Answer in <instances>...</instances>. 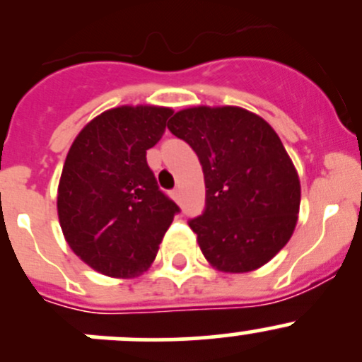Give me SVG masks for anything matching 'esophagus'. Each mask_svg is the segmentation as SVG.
I'll return each instance as SVG.
<instances>
[{"label": "esophagus", "mask_w": 362, "mask_h": 362, "mask_svg": "<svg viewBox=\"0 0 362 362\" xmlns=\"http://www.w3.org/2000/svg\"><path fill=\"white\" fill-rule=\"evenodd\" d=\"M171 198H173L175 202H180V189H175V191H171Z\"/></svg>", "instance_id": "1"}]
</instances>
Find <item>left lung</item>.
Instances as JSON below:
<instances>
[{
  "label": "left lung",
  "mask_w": 362,
  "mask_h": 362,
  "mask_svg": "<svg viewBox=\"0 0 362 362\" xmlns=\"http://www.w3.org/2000/svg\"><path fill=\"white\" fill-rule=\"evenodd\" d=\"M168 129L192 147L204 175V211L189 222L204 259L224 273L272 261L298 224L301 184L279 134L242 107L177 112Z\"/></svg>",
  "instance_id": "8db88e82"
}]
</instances>
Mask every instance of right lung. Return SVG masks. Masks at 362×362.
<instances>
[{
  "label": "right lung",
  "instance_id": "1",
  "mask_svg": "<svg viewBox=\"0 0 362 362\" xmlns=\"http://www.w3.org/2000/svg\"><path fill=\"white\" fill-rule=\"evenodd\" d=\"M171 113L158 105H120L89 120L69 147L57 217L69 249L101 275L147 272L178 211L147 164Z\"/></svg>",
  "mask_w": 362,
  "mask_h": 362
}]
</instances>
